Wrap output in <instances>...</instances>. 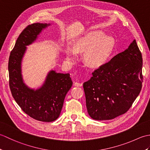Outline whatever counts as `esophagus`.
I'll return each mask as SVG.
<instances>
[{
  "label": "esophagus",
  "mask_w": 150,
  "mask_h": 150,
  "mask_svg": "<svg viewBox=\"0 0 150 150\" xmlns=\"http://www.w3.org/2000/svg\"><path fill=\"white\" fill-rule=\"evenodd\" d=\"M74 86H75L80 87L82 86V83H81V82H74Z\"/></svg>",
  "instance_id": "esophagus-1"
}]
</instances>
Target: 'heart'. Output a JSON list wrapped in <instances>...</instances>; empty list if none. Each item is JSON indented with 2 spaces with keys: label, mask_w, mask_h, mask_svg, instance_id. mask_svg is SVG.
I'll return each mask as SVG.
<instances>
[{
  "label": "heart",
  "mask_w": 150,
  "mask_h": 150,
  "mask_svg": "<svg viewBox=\"0 0 150 150\" xmlns=\"http://www.w3.org/2000/svg\"><path fill=\"white\" fill-rule=\"evenodd\" d=\"M115 41L112 37L104 35L102 31H93L79 39L73 46L72 50H66V60L71 62L77 59L76 53L85 52L84 60L92 67L104 65L112 53Z\"/></svg>",
  "instance_id": "heart-1"
}]
</instances>
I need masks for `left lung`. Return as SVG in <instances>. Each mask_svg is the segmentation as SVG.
Masks as SVG:
<instances>
[{"label":"left lung","mask_w":150,"mask_h":150,"mask_svg":"<svg viewBox=\"0 0 150 150\" xmlns=\"http://www.w3.org/2000/svg\"><path fill=\"white\" fill-rule=\"evenodd\" d=\"M142 57L134 40L128 49L92 72L83 84L88 113L95 120L126 113L141 91Z\"/></svg>","instance_id":"1"}]
</instances>
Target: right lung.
<instances>
[{
  "instance_id": "obj_1",
  "label": "right lung",
  "mask_w": 150,
  "mask_h": 150,
  "mask_svg": "<svg viewBox=\"0 0 150 150\" xmlns=\"http://www.w3.org/2000/svg\"><path fill=\"white\" fill-rule=\"evenodd\" d=\"M47 26L40 23L28 25L19 35L9 58V84L13 97L25 113L37 120L52 122L59 117L66 95L73 84L69 74L50 71L42 88L35 91L23 83L21 69L26 46Z\"/></svg>"
}]
</instances>
